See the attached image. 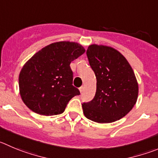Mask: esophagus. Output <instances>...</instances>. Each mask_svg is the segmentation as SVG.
Segmentation results:
<instances>
[{"label": "esophagus", "mask_w": 158, "mask_h": 158, "mask_svg": "<svg viewBox=\"0 0 158 158\" xmlns=\"http://www.w3.org/2000/svg\"><path fill=\"white\" fill-rule=\"evenodd\" d=\"M83 89H84L83 86H81V87H79V91H80V93H82Z\"/></svg>", "instance_id": "obj_1"}]
</instances>
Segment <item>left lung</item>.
Returning a JSON list of instances; mask_svg holds the SVG:
<instances>
[{"instance_id": "8db88e82", "label": "left lung", "mask_w": 158, "mask_h": 158, "mask_svg": "<svg viewBox=\"0 0 158 158\" xmlns=\"http://www.w3.org/2000/svg\"><path fill=\"white\" fill-rule=\"evenodd\" d=\"M97 78V90L91 101L82 104L84 115L98 123H110L126 116L138 97V83L126 57L115 49L96 44L86 51Z\"/></svg>"}]
</instances>
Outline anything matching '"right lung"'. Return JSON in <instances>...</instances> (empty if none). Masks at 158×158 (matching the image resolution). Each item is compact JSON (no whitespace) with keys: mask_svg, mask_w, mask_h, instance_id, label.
Segmentation results:
<instances>
[{"mask_svg":"<svg viewBox=\"0 0 158 158\" xmlns=\"http://www.w3.org/2000/svg\"><path fill=\"white\" fill-rule=\"evenodd\" d=\"M84 52L80 44L63 41L50 44L36 53L19 74V91L25 104L41 115L64 112L69 101L80 94L72 85L70 63Z\"/></svg>","mask_w":158,"mask_h":158,"instance_id":"1","label":"right lung"}]
</instances>
